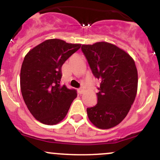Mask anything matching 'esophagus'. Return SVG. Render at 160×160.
Returning a JSON list of instances; mask_svg holds the SVG:
<instances>
[{"label": "esophagus", "mask_w": 160, "mask_h": 160, "mask_svg": "<svg viewBox=\"0 0 160 160\" xmlns=\"http://www.w3.org/2000/svg\"><path fill=\"white\" fill-rule=\"evenodd\" d=\"M84 92H85V89H84V87H81V88H79L78 89V92L79 94H82Z\"/></svg>", "instance_id": "34e87169"}]
</instances>
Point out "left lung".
Segmentation results:
<instances>
[{
	"mask_svg": "<svg viewBox=\"0 0 160 160\" xmlns=\"http://www.w3.org/2000/svg\"><path fill=\"white\" fill-rule=\"evenodd\" d=\"M94 76L101 81L98 103L87 108L89 120L98 128L118 125L135 100L138 75L133 59L125 51L106 42L82 45Z\"/></svg>",
	"mask_w": 160,
	"mask_h": 160,
	"instance_id": "8db88e82",
	"label": "left lung"
}]
</instances>
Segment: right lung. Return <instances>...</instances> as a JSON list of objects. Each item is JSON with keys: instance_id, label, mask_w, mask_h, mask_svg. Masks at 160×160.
<instances>
[{"instance_id": "obj_1", "label": "right lung", "mask_w": 160, "mask_h": 160, "mask_svg": "<svg viewBox=\"0 0 160 160\" xmlns=\"http://www.w3.org/2000/svg\"><path fill=\"white\" fill-rule=\"evenodd\" d=\"M81 44L47 39L26 55L20 70V89L32 116L41 123L56 124L66 116L77 96L75 89L61 85L62 66Z\"/></svg>"}]
</instances>
